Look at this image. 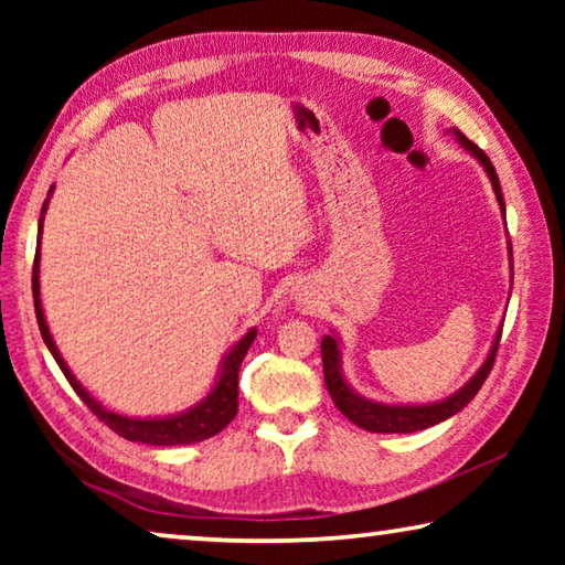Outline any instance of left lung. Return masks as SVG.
I'll list each match as a JSON object with an SVG mask.
<instances>
[{
	"mask_svg": "<svg viewBox=\"0 0 565 565\" xmlns=\"http://www.w3.org/2000/svg\"><path fill=\"white\" fill-rule=\"evenodd\" d=\"M454 134H456V139L461 141V147L471 151V154L483 164L486 174H489L491 184H493L495 199H499L501 212L505 214V202H503V194H501L499 174H495L491 159L486 157V151L478 149L471 139H466L461 131L454 129ZM509 256H511V271H513V252H511V246H509ZM511 281H513V276H511ZM501 329H499V333H495L493 347L489 351V359H486L483 366L476 371V376L468 381L463 388H458L454 396L438 401V404H428V406H386V404H379V401H369V398L359 396L356 391H353L347 384V379H343V374H341V351H339L337 337H323L321 339L323 381H327V388H329V394L333 398V404H337V408L351 420V424L366 428V431H371V434H414V431H424V428L441 424V420L458 414V411H461L468 404V401H471L478 394V388L483 386V381L489 379L491 369H493L495 351H499V341H501Z\"/></svg>",
	"mask_w": 565,
	"mask_h": 565,
	"instance_id": "1",
	"label": "left lung"
}]
</instances>
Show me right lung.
I'll return each instance as SVG.
<instances>
[{"mask_svg": "<svg viewBox=\"0 0 565 565\" xmlns=\"http://www.w3.org/2000/svg\"><path fill=\"white\" fill-rule=\"evenodd\" d=\"M46 212V202L42 206V214ZM42 222L40 218V236H42ZM32 294H34V311H36V323H40L42 339L46 343V349L52 351L54 361L60 363L62 374L70 381L72 388L76 391L87 408L99 420H104L114 434H119L127 441H139V444H149V446H186V444H199L204 438H212L214 434L222 431L232 418L236 416L238 408V369H242V361L246 356L248 347H252L256 339V329L246 333L242 341L234 343V349L228 351V356L222 363V374H218L216 386L212 388L202 404H196L194 408L184 411V414L177 416H167V418H129V416H119L114 411L104 408L99 401H94L79 381L74 379V374L66 366L60 349L52 341L50 327L44 321V311H42V299H40V248L34 254V269H32Z\"/></svg>", "mask_w": 565, "mask_h": 565, "instance_id": "add662e5", "label": "right lung"}]
</instances>
